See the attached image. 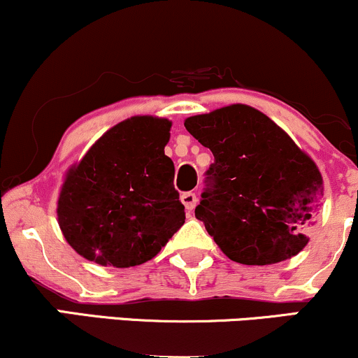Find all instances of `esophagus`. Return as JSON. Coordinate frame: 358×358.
Here are the masks:
<instances>
[{
	"label": "esophagus",
	"mask_w": 358,
	"mask_h": 358,
	"mask_svg": "<svg viewBox=\"0 0 358 358\" xmlns=\"http://www.w3.org/2000/svg\"><path fill=\"white\" fill-rule=\"evenodd\" d=\"M182 202L185 205V208H187L188 212H192L193 208H195V205H196V195H195V193H192V192L183 193Z\"/></svg>",
	"instance_id": "34e87169"
}]
</instances>
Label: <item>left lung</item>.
Instances as JSON below:
<instances>
[{
	"instance_id": "left-lung-1",
	"label": "left lung",
	"mask_w": 358,
	"mask_h": 358,
	"mask_svg": "<svg viewBox=\"0 0 358 358\" xmlns=\"http://www.w3.org/2000/svg\"><path fill=\"white\" fill-rule=\"evenodd\" d=\"M185 127L215 158L195 217L222 252L248 266L301 252L323 199V176L310 155L245 104L187 117Z\"/></svg>"
}]
</instances>
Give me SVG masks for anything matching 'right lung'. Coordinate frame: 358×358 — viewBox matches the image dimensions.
<instances>
[{"label": "right lung", "instance_id": "obj_1", "mask_svg": "<svg viewBox=\"0 0 358 358\" xmlns=\"http://www.w3.org/2000/svg\"><path fill=\"white\" fill-rule=\"evenodd\" d=\"M170 129L165 117H127L69 168L57 220L79 256L99 266H139L185 224L175 166L165 155Z\"/></svg>", "mask_w": 358, "mask_h": 358}]
</instances>
